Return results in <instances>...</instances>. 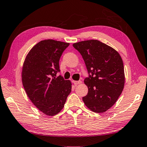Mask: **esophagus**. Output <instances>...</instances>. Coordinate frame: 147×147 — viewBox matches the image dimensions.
Here are the masks:
<instances>
[{
	"label": "esophagus",
	"mask_w": 147,
	"mask_h": 147,
	"mask_svg": "<svg viewBox=\"0 0 147 147\" xmlns=\"http://www.w3.org/2000/svg\"><path fill=\"white\" fill-rule=\"evenodd\" d=\"M73 82L74 83L75 85H77V84H81L82 82L81 81H74Z\"/></svg>",
	"instance_id": "esophagus-1"
}]
</instances>
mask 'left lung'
Wrapping results in <instances>:
<instances>
[{"mask_svg":"<svg viewBox=\"0 0 147 147\" xmlns=\"http://www.w3.org/2000/svg\"><path fill=\"white\" fill-rule=\"evenodd\" d=\"M84 61L89 77L84 79L88 88L84 103L92 111H106L117 102L125 84V74L120 55L113 48L98 40L73 44Z\"/></svg>","mask_w":147,"mask_h":147,"instance_id":"1","label":"left lung"}]
</instances>
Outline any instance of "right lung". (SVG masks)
<instances>
[{
    "instance_id": "obj_1",
    "label": "right lung",
    "mask_w": 147,
    "mask_h": 147,
    "mask_svg": "<svg viewBox=\"0 0 147 147\" xmlns=\"http://www.w3.org/2000/svg\"><path fill=\"white\" fill-rule=\"evenodd\" d=\"M70 43L54 40L38 42L30 49L23 64L22 81L29 98L38 109L54 116L63 109L71 91V83L61 76L59 61Z\"/></svg>"
}]
</instances>
